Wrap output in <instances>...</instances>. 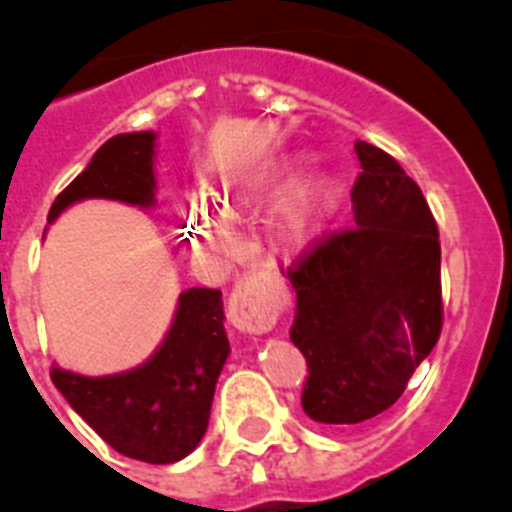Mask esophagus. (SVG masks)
I'll use <instances>...</instances> for the list:
<instances>
[{"instance_id": "obj_1", "label": "esophagus", "mask_w": 512, "mask_h": 512, "mask_svg": "<svg viewBox=\"0 0 512 512\" xmlns=\"http://www.w3.org/2000/svg\"><path fill=\"white\" fill-rule=\"evenodd\" d=\"M283 308V293L262 275H240L229 295V321L234 328L250 336H262L278 323Z\"/></svg>"}]
</instances>
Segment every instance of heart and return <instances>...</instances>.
Returning a JSON list of instances; mask_svg holds the SVG:
<instances>
[{
  "label": "heart",
  "instance_id": "1",
  "mask_svg": "<svg viewBox=\"0 0 512 512\" xmlns=\"http://www.w3.org/2000/svg\"><path fill=\"white\" fill-rule=\"evenodd\" d=\"M272 194L267 186L217 184L209 189L207 204L194 199L189 204V227L199 242L212 250H227L229 237L224 224L237 222L255 212ZM341 199V184L331 176L308 179L290 189L265 222L267 242L275 252H300L323 232Z\"/></svg>",
  "mask_w": 512,
  "mask_h": 512
}]
</instances>
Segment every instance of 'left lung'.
<instances>
[{
	"label": "left lung",
	"mask_w": 512,
	"mask_h": 512,
	"mask_svg": "<svg viewBox=\"0 0 512 512\" xmlns=\"http://www.w3.org/2000/svg\"><path fill=\"white\" fill-rule=\"evenodd\" d=\"M353 224L310 242L288 278L298 303L290 341L308 364L303 409L358 424L404 394L442 333L439 229L399 161L356 141Z\"/></svg>",
	"instance_id": "1"
}]
</instances>
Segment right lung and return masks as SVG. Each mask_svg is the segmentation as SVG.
Listing matches in <instances>:
<instances>
[{
	"instance_id": "add662e5",
	"label": "right lung",
	"mask_w": 512,
	"mask_h": 512,
	"mask_svg": "<svg viewBox=\"0 0 512 512\" xmlns=\"http://www.w3.org/2000/svg\"><path fill=\"white\" fill-rule=\"evenodd\" d=\"M154 141L151 131L105 141L83 174L57 194L47 222L90 197L151 207ZM227 356L222 293L191 288L179 295L171 331L143 366L113 376H80L55 366L50 376L70 407L113 450L131 460L169 465L202 442Z\"/></svg>"
}]
</instances>
